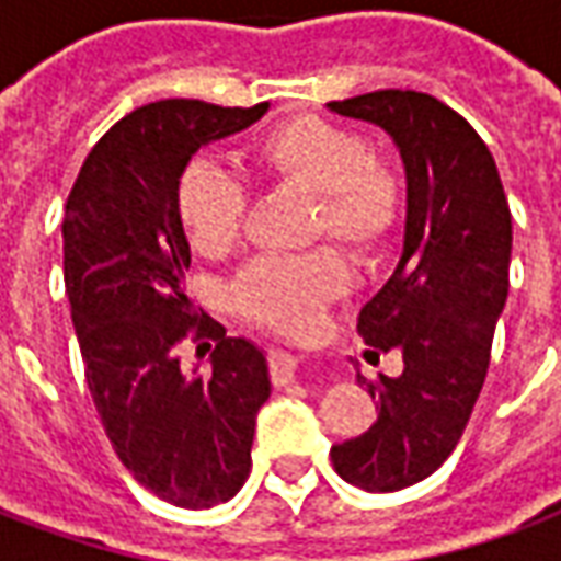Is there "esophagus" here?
I'll return each mask as SVG.
<instances>
[{
    "label": "esophagus",
    "mask_w": 561,
    "mask_h": 561,
    "mask_svg": "<svg viewBox=\"0 0 561 561\" xmlns=\"http://www.w3.org/2000/svg\"><path fill=\"white\" fill-rule=\"evenodd\" d=\"M297 373V357L288 352H279V348H273L270 352V376L276 385H285L288 378H294Z\"/></svg>",
    "instance_id": "1"
}]
</instances>
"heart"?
Here are the masks:
<instances>
[{"label": "heart", "mask_w": 561, "mask_h": 561, "mask_svg": "<svg viewBox=\"0 0 561 561\" xmlns=\"http://www.w3.org/2000/svg\"><path fill=\"white\" fill-rule=\"evenodd\" d=\"M249 164L270 188L306 197L300 243L328 240L354 261L378 255L405 207L400 171L369 156L364 135L321 116H294L249 147ZM243 188L216 164L195 159L173 185V213L185 240L204 257L237 249L245 225ZM336 252L316 249L294 257H257L231 285L233 312L282 336L316 330L324 306L345 291Z\"/></svg>", "instance_id": "1"}]
</instances>
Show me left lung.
I'll return each mask as SVG.
<instances>
[{
	"mask_svg": "<svg viewBox=\"0 0 561 561\" xmlns=\"http://www.w3.org/2000/svg\"><path fill=\"white\" fill-rule=\"evenodd\" d=\"M376 123L405 164V237L388 285L360 309L369 354H402V376L369 381L378 421L330 447L342 481L397 493L430 478L457 447L490 366L507 300L511 209L481 135L445 102L378 90L328 104Z\"/></svg>",
	"mask_w": 561,
	"mask_h": 561,
	"instance_id": "left-lung-1",
	"label": "left lung"
}]
</instances>
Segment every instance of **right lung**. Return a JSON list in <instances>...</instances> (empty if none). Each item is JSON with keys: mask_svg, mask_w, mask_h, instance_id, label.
<instances>
[{"mask_svg": "<svg viewBox=\"0 0 561 561\" xmlns=\"http://www.w3.org/2000/svg\"><path fill=\"white\" fill-rule=\"evenodd\" d=\"M267 107L144 104L92 147L66 204L62 273L95 412L135 481L176 507L240 493L270 376L257 345L195 316L173 185L204 144L243 131ZM185 335L217 340L207 370L179 364Z\"/></svg>", "mask_w": 561, "mask_h": 561, "instance_id": "obj_1", "label": "right lung"}]
</instances>
